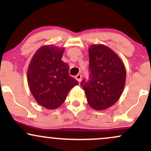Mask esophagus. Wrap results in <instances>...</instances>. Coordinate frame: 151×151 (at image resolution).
<instances>
[{"label": "esophagus", "instance_id": "34e87169", "mask_svg": "<svg viewBox=\"0 0 151 151\" xmlns=\"http://www.w3.org/2000/svg\"><path fill=\"white\" fill-rule=\"evenodd\" d=\"M81 77H82V76H81V74H78L77 75H76V77H75L76 79H77L79 82H80V81H81Z\"/></svg>", "mask_w": 151, "mask_h": 151}]
</instances>
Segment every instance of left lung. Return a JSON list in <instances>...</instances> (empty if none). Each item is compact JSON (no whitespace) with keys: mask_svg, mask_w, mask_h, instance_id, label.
Masks as SVG:
<instances>
[{"mask_svg":"<svg viewBox=\"0 0 151 151\" xmlns=\"http://www.w3.org/2000/svg\"><path fill=\"white\" fill-rule=\"evenodd\" d=\"M89 55V79H83L80 86L90 106L104 110L120 98L125 86V66L113 50L103 45L90 46Z\"/></svg>","mask_w":151,"mask_h":151,"instance_id":"obj_1","label":"left lung"}]
</instances>
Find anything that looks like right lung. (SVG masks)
Returning <instances> with one entry per match:
<instances>
[{"label": "right lung", "mask_w": 151, "mask_h": 151, "mask_svg": "<svg viewBox=\"0 0 151 151\" xmlns=\"http://www.w3.org/2000/svg\"><path fill=\"white\" fill-rule=\"evenodd\" d=\"M63 48L41 47L31 60L27 70L30 90L39 104L47 109L60 106L77 80L69 74L70 67L62 61Z\"/></svg>", "instance_id": "add662e5"}]
</instances>
